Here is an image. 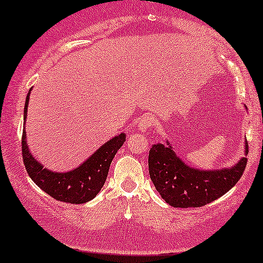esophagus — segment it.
Listing matches in <instances>:
<instances>
[{
	"label": "esophagus",
	"mask_w": 263,
	"mask_h": 263,
	"mask_svg": "<svg viewBox=\"0 0 263 263\" xmlns=\"http://www.w3.org/2000/svg\"><path fill=\"white\" fill-rule=\"evenodd\" d=\"M154 123H155L154 117L150 116V114H149V116H144V117L140 118L139 123H138V128H139L140 132L145 133V132L150 130V129L153 128Z\"/></svg>",
	"instance_id": "34e87169"
}]
</instances>
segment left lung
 Listing matches in <instances>:
<instances>
[{
    "label": "left lung",
    "instance_id": "8db88e82",
    "mask_svg": "<svg viewBox=\"0 0 263 263\" xmlns=\"http://www.w3.org/2000/svg\"><path fill=\"white\" fill-rule=\"evenodd\" d=\"M249 144L246 141V152ZM149 175L161 197L174 208H200L225 195L242 176L247 158L231 169L205 171L187 166L171 146L155 144L149 150Z\"/></svg>",
    "mask_w": 263,
    "mask_h": 263
}]
</instances>
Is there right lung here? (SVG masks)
<instances>
[{
    "instance_id": "1",
    "label": "right lung",
    "mask_w": 263,
    "mask_h": 263,
    "mask_svg": "<svg viewBox=\"0 0 263 263\" xmlns=\"http://www.w3.org/2000/svg\"><path fill=\"white\" fill-rule=\"evenodd\" d=\"M29 93L25 104V116L27 118V107ZM125 141V134L122 133L113 138L103 146H100L89 159L84 161L77 169L69 173H53L41 165L29 153L26 132L22 133V156L23 164L27 170L29 178L40 186L44 193L48 194L58 201L69 203H84L94 199L107 180L109 166Z\"/></svg>"
}]
</instances>
